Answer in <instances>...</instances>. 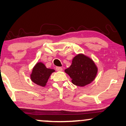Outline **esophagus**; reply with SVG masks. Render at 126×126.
I'll use <instances>...</instances> for the list:
<instances>
[{
  "label": "esophagus",
  "mask_w": 126,
  "mask_h": 126,
  "mask_svg": "<svg viewBox=\"0 0 126 126\" xmlns=\"http://www.w3.org/2000/svg\"><path fill=\"white\" fill-rule=\"evenodd\" d=\"M56 70H57V71H59V72H60V71H63V68H62V67L57 66V67H56Z\"/></svg>",
  "instance_id": "1"
}]
</instances>
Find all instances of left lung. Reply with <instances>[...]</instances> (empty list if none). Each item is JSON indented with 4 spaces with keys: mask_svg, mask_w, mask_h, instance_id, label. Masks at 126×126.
Instances as JSON below:
<instances>
[{
    "mask_svg": "<svg viewBox=\"0 0 126 126\" xmlns=\"http://www.w3.org/2000/svg\"><path fill=\"white\" fill-rule=\"evenodd\" d=\"M97 71V67L92 58L82 53L76 55L69 68L65 70L71 78L72 83L79 87L91 83L95 79Z\"/></svg>",
    "mask_w": 126,
    "mask_h": 126,
    "instance_id": "1",
    "label": "left lung"
}]
</instances>
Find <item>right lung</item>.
<instances>
[{
    "instance_id": "right-lung-1",
    "label": "right lung",
    "mask_w": 126,
    "mask_h": 126,
    "mask_svg": "<svg viewBox=\"0 0 126 126\" xmlns=\"http://www.w3.org/2000/svg\"><path fill=\"white\" fill-rule=\"evenodd\" d=\"M55 72L53 69L47 68L42 62H38L34 65L30 74V79L34 83L45 87L51 73Z\"/></svg>"
}]
</instances>
